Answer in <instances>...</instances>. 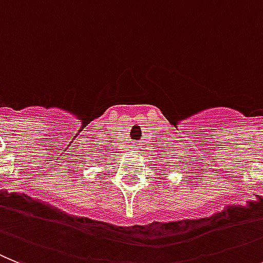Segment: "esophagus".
I'll list each match as a JSON object with an SVG mask.
<instances>
[{"mask_svg": "<svg viewBox=\"0 0 263 263\" xmlns=\"http://www.w3.org/2000/svg\"><path fill=\"white\" fill-rule=\"evenodd\" d=\"M131 148H134L135 151H137V148H139V146H137V143H134V144H132Z\"/></svg>", "mask_w": 263, "mask_h": 263, "instance_id": "obj_1", "label": "esophagus"}]
</instances>
